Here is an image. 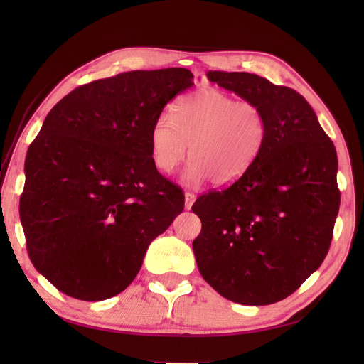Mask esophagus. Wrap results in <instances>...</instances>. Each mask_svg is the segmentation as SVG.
<instances>
[{"mask_svg": "<svg viewBox=\"0 0 364 364\" xmlns=\"http://www.w3.org/2000/svg\"><path fill=\"white\" fill-rule=\"evenodd\" d=\"M196 200V196L193 193H185V209H191Z\"/></svg>", "mask_w": 364, "mask_h": 364, "instance_id": "34e87169", "label": "esophagus"}]
</instances>
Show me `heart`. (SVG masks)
<instances>
[{
    "label": "heart",
    "mask_w": 364,
    "mask_h": 364,
    "mask_svg": "<svg viewBox=\"0 0 364 364\" xmlns=\"http://www.w3.org/2000/svg\"><path fill=\"white\" fill-rule=\"evenodd\" d=\"M269 134L267 117L253 102L235 100L213 86L182 97L173 107V119L159 117L150 144L156 168L170 174L185 159L190 146L186 179H208L226 186L243 178L257 162Z\"/></svg>",
    "instance_id": "obj_1"
}]
</instances>
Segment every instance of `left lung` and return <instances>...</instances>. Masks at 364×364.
<instances>
[{"instance_id":"obj_1","label":"left lung","mask_w":364,"mask_h":364,"mask_svg":"<svg viewBox=\"0 0 364 364\" xmlns=\"http://www.w3.org/2000/svg\"><path fill=\"white\" fill-rule=\"evenodd\" d=\"M208 79L257 103L269 134L243 178L199 196L193 241L203 279L226 299L269 305L294 293L323 262L340 206L337 153L305 98L249 73Z\"/></svg>"}]
</instances>
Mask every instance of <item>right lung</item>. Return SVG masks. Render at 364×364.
Listing matches in <instances>:
<instances>
[{
    "label": "right lung",
    "instance_id": "obj_1",
    "mask_svg": "<svg viewBox=\"0 0 364 364\" xmlns=\"http://www.w3.org/2000/svg\"><path fill=\"white\" fill-rule=\"evenodd\" d=\"M193 77L121 73L75 87L43 121L26 156L19 217L33 266L62 293L94 302L126 290L183 211L182 188L153 164L150 135Z\"/></svg>",
    "mask_w": 364,
    "mask_h": 364
}]
</instances>
